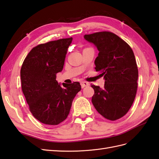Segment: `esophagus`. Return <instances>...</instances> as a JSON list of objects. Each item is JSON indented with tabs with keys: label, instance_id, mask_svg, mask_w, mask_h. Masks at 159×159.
<instances>
[{
	"label": "esophagus",
	"instance_id": "34e87169",
	"mask_svg": "<svg viewBox=\"0 0 159 159\" xmlns=\"http://www.w3.org/2000/svg\"><path fill=\"white\" fill-rule=\"evenodd\" d=\"M80 84H81V87H82V88H84L85 87H87L89 85V83L87 82V81H82V82L80 83Z\"/></svg>",
	"mask_w": 159,
	"mask_h": 159
}]
</instances>
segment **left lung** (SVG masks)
I'll list each match as a JSON object with an SVG mask.
<instances>
[{
    "instance_id": "1",
    "label": "left lung",
    "mask_w": 159,
    "mask_h": 159,
    "mask_svg": "<svg viewBox=\"0 0 159 159\" xmlns=\"http://www.w3.org/2000/svg\"><path fill=\"white\" fill-rule=\"evenodd\" d=\"M99 50L95 70L104 76L103 88L91 84L92 103L100 114L111 121L124 116L132 107L138 88V70L131 47L110 31L84 35Z\"/></svg>"
}]
</instances>
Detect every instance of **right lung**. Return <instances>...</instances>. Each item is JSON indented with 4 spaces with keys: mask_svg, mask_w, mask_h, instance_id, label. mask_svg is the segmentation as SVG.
Listing matches in <instances>:
<instances>
[{
    "mask_svg": "<svg viewBox=\"0 0 159 159\" xmlns=\"http://www.w3.org/2000/svg\"><path fill=\"white\" fill-rule=\"evenodd\" d=\"M72 38L39 44L31 49L21 68L22 91L32 115L56 125L66 119L72 101L81 89L79 82L61 87L56 80L62 70Z\"/></svg>",
    "mask_w": 159,
    "mask_h": 159,
    "instance_id": "add662e5",
    "label": "right lung"
}]
</instances>
